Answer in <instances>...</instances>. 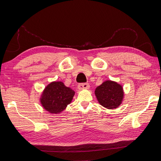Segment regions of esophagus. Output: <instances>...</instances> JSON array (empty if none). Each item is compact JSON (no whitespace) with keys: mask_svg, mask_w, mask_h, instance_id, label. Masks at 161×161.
<instances>
[{"mask_svg":"<svg viewBox=\"0 0 161 161\" xmlns=\"http://www.w3.org/2000/svg\"><path fill=\"white\" fill-rule=\"evenodd\" d=\"M89 88V85L88 83H81L78 85V89L79 90L88 89Z\"/></svg>","mask_w":161,"mask_h":161,"instance_id":"obj_1","label":"esophagus"}]
</instances>
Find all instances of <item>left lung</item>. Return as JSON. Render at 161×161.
Masks as SVG:
<instances>
[{
  "label": "left lung",
  "mask_w": 161,
  "mask_h": 161,
  "mask_svg": "<svg viewBox=\"0 0 161 161\" xmlns=\"http://www.w3.org/2000/svg\"><path fill=\"white\" fill-rule=\"evenodd\" d=\"M99 103L105 108L113 109L122 103L124 92L122 85L117 82L108 80L104 81L95 91Z\"/></svg>",
  "instance_id": "obj_1"
}]
</instances>
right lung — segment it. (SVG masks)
Instances as JSON below:
<instances>
[{"mask_svg":"<svg viewBox=\"0 0 161 161\" xmlns=\"http://www.w3.org/2000/svg\"><path fill=\"white\" fill-rule=\"evenodd\" d=\"M75 94L61 81H53L43 89L40 98L43 109L50 114H58L69 105Z\"/></svg>","mask_w":161,"mask_h":161,"instance_id":"add662e5","label":"right lung"}]
</instances>
